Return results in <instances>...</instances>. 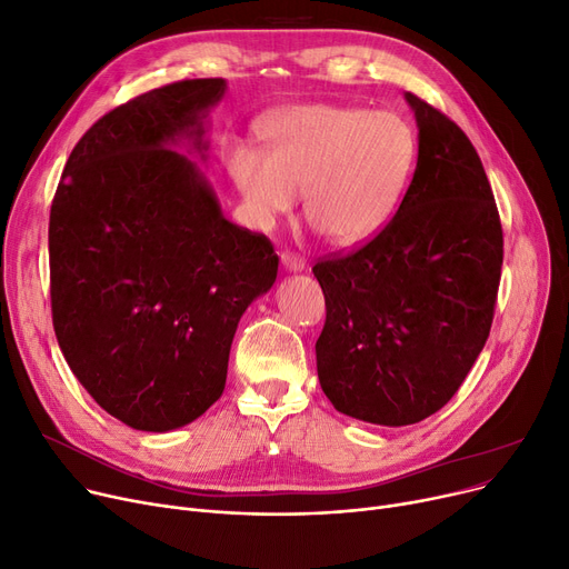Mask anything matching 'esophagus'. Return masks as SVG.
I'll return each instance as SVG.
<instances>
[{"label": "esophagus", "mask_w": 569, "mask_h": 569, "mask_svg": "<svg viewBox=\"0 0 569 569\" xmlns=\"http://www.w3.org/2000/svg\"><path fill=\"white\" fill-rule=\"evenodd\" d=\"M281 264L288 269V272H302V269L307 267L305 258L292 253V251H283V253H281Z\"/></svg>", "instance_id": "1"}]
</instances>
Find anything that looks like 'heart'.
Masks as SVG:
<instances>
[{"label":"heart","instance_id":"obj_1","mask_svg":"<svg viewBox=\"0 0 569 569\" xmlns=\"http://www.w3.org/2000/svg\"><path fill=\"white\" fill-rule=\"evenodd\" d=\"M264 152L234 147L228 172L251 214H290L305 191L309 223L350 247L380 232L399 209L417 159V138L392 110L313 103L281 110L260 127Z\"/></svg>","mask_w":569,"mask_h":569}]
</instances>
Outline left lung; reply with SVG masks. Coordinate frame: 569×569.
<instances>
[{
    "label": "left lung",
    "instance_id": "obj_1",
    "mask_svg": "<svg viewBox=\"0 0 569 569\" xmlns=\"http://www.w3.org/2000/svg\"><path fill=\"white\" fill-rule=\"evenodd\" d=\"M417 122L412 182L369 244L320 260L318 380L355 420L406 427L438 412L482 352L502 267L493 191L468 136L406 92Z\"/></svg>",
    "mask_w": 569,
    "mask_h": 569
}]
</instances>
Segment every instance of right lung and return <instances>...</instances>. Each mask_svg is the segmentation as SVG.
<instances>
[{
	"instance_id": "obj_1",
	"label": "right lung",
	"mask_w": 569,
	"mask_h": 569,
	"mask_svg": "<svg viewBox=\"0 0 569 569\" xmlns=\"http://www.w3.org/2000/svg\"><path fill=\"white\" fill-rule=\"evenodd\" d=\"M223 78L179 80L103 114L50 207L57 343L108 415L172 431L226 387L237 322L277 281L264 234L230 223L200 166Z\"/></svg>"
}]
</instances>
